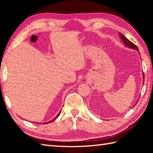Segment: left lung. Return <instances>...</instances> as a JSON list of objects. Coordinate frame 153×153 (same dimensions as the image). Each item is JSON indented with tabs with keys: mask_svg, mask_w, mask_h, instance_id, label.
I'll use <instances>...</instances> for the list:
<instances>
[{
	"mask_svg": "<svg viewBox=\"0 0 153 153\" xmlns=\"http://www.w3.org/2000/svg\"><path fill=\"white\" fill-rule=\"evenodd\" d=\"M119 35H120V39L122 40V41H123V45H124L126 47H128V48H132V49H134V50H137V51L139 52L137 47L136 46V45H135L133 43H131V42L130 41H129V40L128 39H127V38L124 36V35H123V34H122L121 33H119ZM143 78L145 77H144V74H143ZM143 83H144V82ZM137 102H136V103L135 104L134 106H135L136 105V104H137Z\"/></svg>",
	"mask_w": 153,
	"mask_h": 153,
	"instance_id": "8db88e82",
	"label": "left lung"
}]
</instances>
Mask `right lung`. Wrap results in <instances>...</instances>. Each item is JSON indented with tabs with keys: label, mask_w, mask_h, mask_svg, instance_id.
Returning a JSON list of instances; mask_svg holds the SVG:
<instances>
[{
	"label": "right lung",
	"mask_w": 153,
	"mask_h": 153,
	"mask_svg": "<svg viewBox=\"0 0 153 153\" xmlns=\"http://www.w3.org/2000/svg\"><path fill=\"white\" fill-rule=\"evenodd\" d=\"M61 110H60V111L59 112V113H58V114L56 115V117H55V118H53V120H51V121H49V122H45V123H43H43H44V124H45V123H51V122H54V120H56L57 118H58V116H59V115H60V112H61Z\"/></svg>",
	"instance_id": "obj_1"
}]
</instances>
